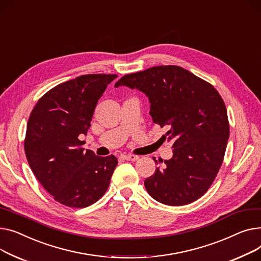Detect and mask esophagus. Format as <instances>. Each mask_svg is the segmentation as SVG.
Here are the masks:
<instances>
[{
  "label": "esophagus",
  "instance_id": "1",
  "mask_svg": "<svg viewBox=\"0 0 261 261\" xmlns=\"http://www.w3.org/2000/svg\"><path fill=\"white\" fill-rule=\"evenodd\" d=\"M123 158L128 161H137L138 159H139V157L136 155H123Z\"/></svg>",
  "mask_w": 261,
  "mask_h": 261
}]
</instances>
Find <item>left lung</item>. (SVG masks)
Instances as JSON below:
<instances>
[{"label": "left lung", "mask_w": 261, "mask_h": 261, "mask_svg": "<svg viewBox=\"0 0 261 261\" xmlns=\"http://www.w3.org/2000/svg\"><path fill=\"white\" fill-rule=\"evenodd\" d=\"M122 85L148 97L152 122L167 126L164 138L173 141V157L144 181L147 193L166 205L197 200L215 180L229 136L221 96L212 84L176 65L125 74L115 87Z\"/></svg>", "instance_id": "1"}]
</instances>
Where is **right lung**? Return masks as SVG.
I'll list each match as a JSON object with an SVG mask.
<instances>
[{
	"mask_svg": "<svg viewBox=\"0 0 261 261\" xmlns=\"http://www.w3.org/2000/svg\"><path fill=\"white\" fill-rule=\"evenodd\" d=\"M117 76L83 74L61 83L40 98L29 116L24 141L28 164L61 204L86 207L110 187L117 158L84 150L79 137L87 134L98 100Z\"/></svg>",
	"mask_w": 261,
	"mask_h": 261,
	"instance_id": "add662e5",
	"label": "right lung"
}]
</instances>
